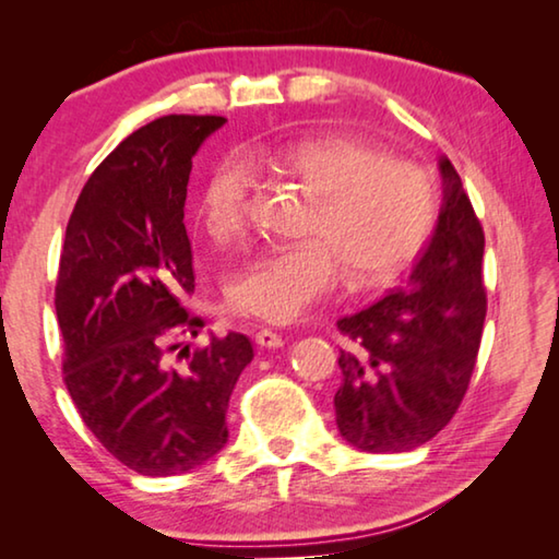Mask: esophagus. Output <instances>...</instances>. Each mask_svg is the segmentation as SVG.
<instances>
[{
	"instance_id": "1",
	"label": "esophagus",
	"mask_w": 559,
	"mask_h": 559,
	"mask_svg": "<svg viewBox=\"0 0 559 559\" xmlns=\"http://www.w3.org/2000/svg\"><path fill=\"white\" fill-rule=\"evenodd\" d=\"M257 345H261V347H269V349H276V347H281L283 345V335H278V333H273V330H259L257 333Z\"/></svg>"
}]
</instances>
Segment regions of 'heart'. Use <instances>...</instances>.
Masks as SVG:
<instances>
[{"label": "heart", "instance_id": "b5f03b06", "mask_svg": "<svg viewBox=\"0 0 559 559\" xmlns=\"http://www.w3.org/2000/svg\"><path fill=\"white\" fill-rule=\"evenodd\" d=\"M251 173L286 179L313 200L306 224L313 239L253 253L234 273L229 306L241 316L288 323L335 286L340 269L349 288L382 286L431 231L437 200L419 167L384 159L359 140L320 132L214 167L200 210L202 229L214 243L241 231Z\"/></svg>", "mask_w": 559, "mask_h": 559}]
</instances>
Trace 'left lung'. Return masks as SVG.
Returning <instances> with one entry per match:
<instances>
[{
    "mask_svg": "<svg viewBox=\"0 0 559 559\" xmlns=\"http://www.w3.org/2000/svg\"><path fill=\"white\" fill-rule=\"evenodd\" d=\"M441 210L400 288L337 320L340 437L367 453H402L437 437L468 390L486 320L484 229L449 157L439 159Z\"/></svg>",
    "mask_w": 559,
    "mask_h": 559,
    "instance_id": "1",
    "label": "left lung"
}]
</instances>
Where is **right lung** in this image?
Here are the masks:
<instances>
[{"instance_id":"right-lung-1","label":"right lung","mask_w":559,"mask_h":559,"mask_svg":"<svg viewBox=\"0 0 559 559\" xmlns=\"http://www.w3.org/2000/svg\"><path fill=\"white\" fill-rule=\"evenodd\" d=\"M226 118L165 116L103 159L73 206L56 281L66 386L103 447L143 476H177L229 441L226 409L251 340L210 337L189 355L173 337L204 323L185 229L192 157Z\"/></svg>"}]
</instances>
